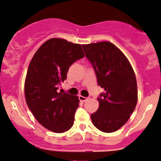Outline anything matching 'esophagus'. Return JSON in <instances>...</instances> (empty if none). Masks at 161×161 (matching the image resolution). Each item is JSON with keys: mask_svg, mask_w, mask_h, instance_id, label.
Instances as JSON below:
<instances>
[{"mask_svg": "<svg viewBox=\"0 0 161 161\" xmlns=\"http://www.w3.org/2000/svg\"><path fill=\"white\" fill-rule=\"evenodd\" d=\"M79 99H80V101H81V102H86V100L88 99V98L85 97H83V96H81V95H80V96H79Z\"/></svg>", "mask_w": 161, "mask_h": 161, "instance_id": "34e87169", "label": "esophagus"}]
</instances>
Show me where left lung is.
<instances>
[{
    "mask_svg": "<svg viewBox=\"0 0 161 161\" xmlns=\"http://www.w3.org/2000/svg\"><path fill=\"white\" fill-rule=\"evenodd\" d=\"M82 46L95 69L98 85L104 90L97 99V111L91 115L92 123L101 131L114 132L129 120L136 108L138 91L134 69L124 53L110 42Z\"/></svg>",
    "mask_w": 161,
    "mask_h": 161,
    "instance_id": "obj_1",
    "label": "left lung"
}]
</instances>
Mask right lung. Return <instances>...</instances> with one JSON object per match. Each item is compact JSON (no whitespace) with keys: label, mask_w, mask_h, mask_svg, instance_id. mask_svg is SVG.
<instances>
[{"label":"right lung","mask_w":161,"mask_h":161,"mask_svg":"<svg viewBox=\"0 0 161 161\" xmlns=\"http://www.w3.org/2000/svg\"><path fill=\"white\" fill-rule=\"evenodd\" d=\"M80 44L53 38L43 43L30 62L25 81V96L34 117L55 133L68 131L79 106L78 96L58 92L70 65L84 57Z\"/></svg>","instance_id":"right-lung-1"}]
</instances>
